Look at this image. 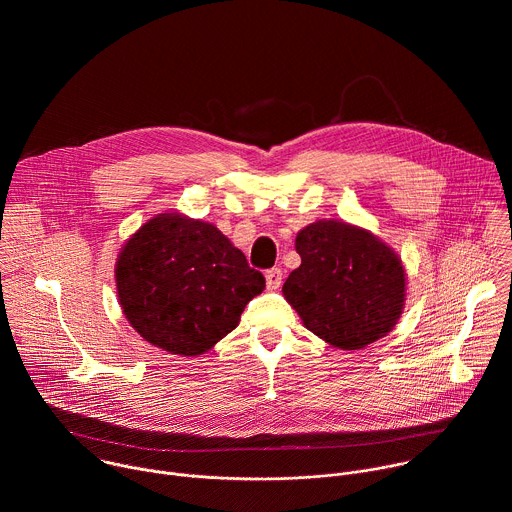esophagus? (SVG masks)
Returning a JSON list of instances; mask_svg holds the SVG:
<instances>
[{"label": "esophagus", "mask_w": 512, "mask_h": 512, "mask_svg": "<svg viewBox=\"0 0 512 512\" xmlns=\"http://www.w3.org/2000/svg\"><path fill=\"white\" fill-rule=\"evenodd\" d=\"M281 269L279 267H273V269H267L265 271V281H267V287L269 289H277L281 285Z\"/></svg>", "instance_id": "obj_1"}]
</instances>
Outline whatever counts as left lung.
Instances as JSON below:
<instances>
[{
	"label": "left lung",
	"mask_w": 512,
	"mask_h": 512,
	"mask_svg": "<svg viewBox=\"0 0 512 512\" xmlns=\"http://www.w3.org/2000/svg\"><path fill=\"white\" fill-rule=\"evenodd\" d=\"M302 265L289 273L283 296L304 326L328 344L356 350L383 338L405 302L401 259L369 231L318 221L296 237Z\"/></svg>",
	"instance_id": "1"
}]
</instances>
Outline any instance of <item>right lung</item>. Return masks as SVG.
I'll return each mask as SVG.
<instances>
[{
    "label": "right lung",
    "instance_id": "1",
    "mask_svg": "<svg viewBox=\"0 0 512 512\" xmlns=\"http://www.w3.org/2000/svg\"><path fill=\"white\" fill-rule=\"evenodd\" d=\"M117 294L129 324L154 346L196 356L237 328L265 289L261 271L214 225L158 214L123 247Z\"/></svg>",
    "mask_w": 512,
    "mask_h": 512
}]
</instances>
